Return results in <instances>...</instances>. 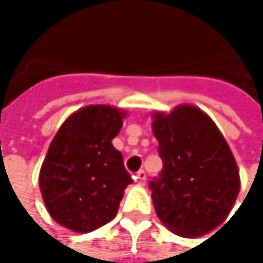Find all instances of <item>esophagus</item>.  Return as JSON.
<instances>
[{"instance_id":"obj_1","label":"esophagus","mask_w":263,"mask_h":263,"mask_svg":"<svg viewBox=\"0 0 263 263\" xmlns=\"http://www.w3.org/2000/svg\"><path fill=\"white\" fill-rule=\"evenodd\" d=\"M136 180H137L139 184H145V181H146V172L145 170H139L137 174H136Z\"/></svg>"}]
</instances>
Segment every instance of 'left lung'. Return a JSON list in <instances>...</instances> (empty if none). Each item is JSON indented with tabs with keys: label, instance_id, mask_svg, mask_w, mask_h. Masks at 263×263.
<instances>
[{
	"label": "left lung",
	"instance_id": "8db88e82",
	"mask_svg": "<svg viewBox=\"0 0 263 263\" xmlns=\"http://www.w3.org/2000/svg\"><path fill=\"white\" fill-rule=\"evenodd\" d=\"M153 118L164 164L149 181L156 215L180 237L205 235L227 219L240 193L235 158L213 120L194 105Z\"/></svg>",
	"mask_w": 263,
	"mask_h": 263
}]
</instances>
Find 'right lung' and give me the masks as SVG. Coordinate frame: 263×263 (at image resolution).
I'll use <instances>...</instances> for the list:
<instances>
[{
    "mask_svg": "<svg viewBox=\"0 0 263 263\" xmlns=\"http://www.w3.org/2000/svg\"><path fill=\"white\" fill-rule=\"evenodd\" d=\"M124 115L110 105H86L61 124L50 143L39 186L50 216L63 227L86 234L117 216L133 183L112 145Z\"/></svg>",
    "mask_w": 263,
    "mask_h": 263,
    "instance_id": "obj_1",
    "label": "right lung"
}]
</instances>
